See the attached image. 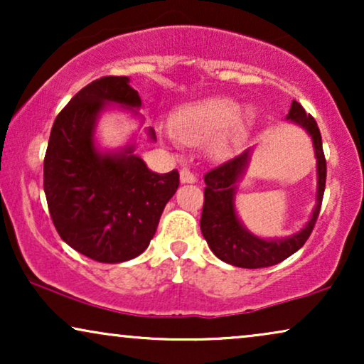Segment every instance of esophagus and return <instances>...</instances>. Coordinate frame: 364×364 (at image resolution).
<instances>
[{
  "label": "esophagus",
  "mask_w": 364,
  "mask_h": 364,
  "mask_svg": "<svg viewBox=\"0 0 364 364\" xmlns=\"http://www.w3.org/2000/svg\"><path fill=\"white\" fill-rule=\"evenodd\" d=\"M181 182L182 183H193V182H197L196 173H193L191 168H182V171H181Z\"/></svg>",
  "instance_id": "34e87169"
}]
</instances>
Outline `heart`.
Here are the masks:
<instances>
[{
  "label": "heart",
  "instance_id": "1",
  "mask_svg": "<svg viewBox=\"0 0 364 364\" xmlns=\"http://www.w3.org/2000/svg\"><path fill=\"white\" fill-rule=\"evenodd\" d=\"M242 106L227 97H210L187 104L173 112L171 132L178 142L200 146L220 136L213 142L217 156H227L243 134Z\"/></svg>",
  "mask_w": 364,
  "mask_h": 364
}]
</instances>
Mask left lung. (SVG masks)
I'll return each instance as SVG.
<instances>
[{
	"label": "left lung",
	"instance_id": "1",
	"mask_svg": "<svg viewBox=\"0 0 364 364\" xmlns=\"http://www.w3.org/2000/svg\"><path fill=\"white\" fill-rule=\"evenodd\" d=\"M287 119L300 124L310 134L315 146L318 161V192L316 207L310 222L301 232L282 240H263L252 235L237 218L233 196L235 183L250 161V149L235 156L230 161L220 164L203 176L205 191H203V207L200 217V230L210 250L220 260L242 268H265L277 265L305 245L308 237L315 228L316 218L320 215L326 183V159L323 152L321 134L311 114H306L300 102L293 101Z\"/></svg>",
	"mask_w": 364,
	"mask_h": 364
}]
</instances>
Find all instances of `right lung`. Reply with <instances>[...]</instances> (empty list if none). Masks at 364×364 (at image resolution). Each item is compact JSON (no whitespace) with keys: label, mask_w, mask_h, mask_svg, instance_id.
I'll list each match as a JSON object with an SVG mask.
<instances>
[{"label":"right lung","mask_w":364,"mask_h":364,"mask_svg":"<svg viewBox=\"0 0 364 364\" xmlns=\"http://www.w3.org/2000/svg\"><path fill=\"white\" fill-rule=\"evenodd\" d=\"M107 102L141 106L127 76H104L82 87L58 114L44 156V193L59 237L101 263H121L146 250L164 207L178 187L177 168L149 171L134 147L99 154L97 114ZM151 137L156 132L151 129Z\"/></svg>","instance_id":"add662e5"}]
</instances>
